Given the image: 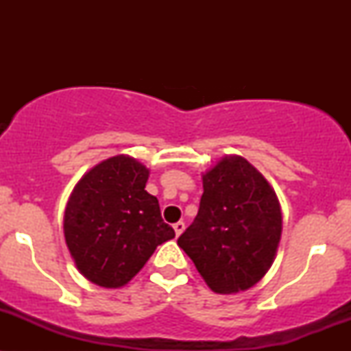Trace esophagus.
Listing matches in <instances>:
<instances>
[{"label":"esophagus","mask_w":351,"mask_h":351,"mask_svg":"<svg viewBox=\"0 0 351 351\" xmlns=\"http://www.w3.org/2000/svg\"><path fill=\"white\" fill-rule=\"evenodd\" d=\"M173 229H175V234L180 236L181 232L184 231V223H183V221H178V223L173 224Z\"/></svg>","instance_id":"1"}]
</instances>
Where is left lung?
<instances>
[{
  "label": "left lung",
  "instance_id": "1",
  "mask_svg": "<svg viewBox=\"0 0 351 351\" xmlns=\"http://www.w3.org/2000/svg\"><path fill=\"white\" fill-rule=\"evenodd\" d=\"M198 215L178 237L217 293L252 287L269 271L282 232L276 191L243 156H224L203 175Z\"/></svg>",
  "mask_w": 351,
  "mask_h": 351
}]
</instances>
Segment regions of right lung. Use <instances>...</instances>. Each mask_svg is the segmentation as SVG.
Segmentation results:
<instances>
[{
	"instance_id": "right-lung-1",
	"label": "right lung",
	"mask_w": 351,
	"mask_h": 351,
	"mask_svg": "<svg viewBox=\"0 0 351 351\" xmlns=\"http://www.w3.org/2000/svg\"><path fill=\"white\" fill-rule=\"evenodd\" d=\"M148 170L130 156H112L75 184L64 215V236L75 265L100 287H122L175 237L158 199L145 191Z\"/></svg>"
}]
</instances>
